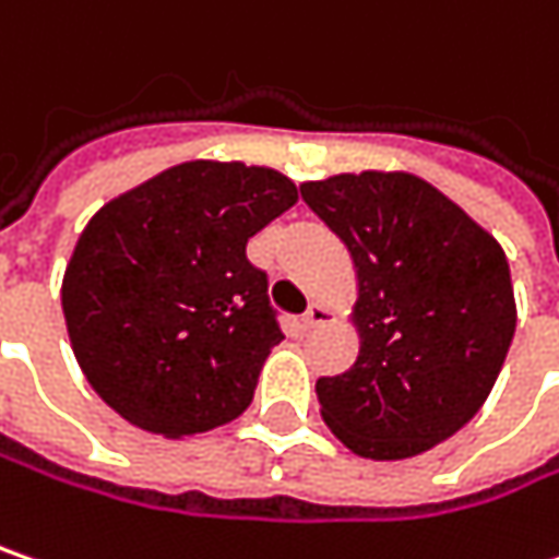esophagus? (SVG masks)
Wrapping results in <instances>:
<instances>
[{
  "label": "esophagus",
  "mask_w": 559,
  "mask_h": 559,
  "mask_svg": "<svg viewBox=\"0 0 559 559\" xmlns=\"http://www.w3.org/2000/svg\"><path fill=\"white\" fill-rule=\"evenodd\" d=\"M325 322H332V310L325 307V304H319V300H312L307 312H304V325L307 329H319V325H325Z\"/></svg>",
  "instance_id": "34e87169"
}]
</instances>
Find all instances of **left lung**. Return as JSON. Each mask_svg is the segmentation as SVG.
I'll return each instance as SVG.
<instances>
[{
    "label": "left lung",
    "mask_w": 559,
    "mask_h": 559,
    "mask_svg": "<svg viewBox=\"0 0 559 559\" xmlns=\"http://www.w3.org/2000/svg\"><path fill=\"white\" fill-rule=\"evenodd\" d=\"M300 195L357 272L360 350L316 382L322 420L360 459L420 455L475 417L503 370L515 335L507 252L405 170L335 174Z\"/></svg>",
    "instance_id": "8db88e82"
}]
</instances>
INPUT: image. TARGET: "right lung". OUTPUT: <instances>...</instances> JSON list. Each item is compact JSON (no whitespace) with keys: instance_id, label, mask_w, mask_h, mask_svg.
I'll list each match as a JSON object with an SVG mask.
<instances>
[{"instance_id":"1","label":"right lung","mask_w":559,"mask_h":559,"mask_svg":"<svg viewBox=\"0 0 559 559\" xmlns=\"http://www.w3.org/2000/svg\"><path fill=\"white\" fill-rule=\"evenodd\" d=\"M294 202L272 167L186 160L87 221L62 312L84 379L119 417L180 440L249 408L284 335L247 243Z\"/></svg>"}]
</instances>
